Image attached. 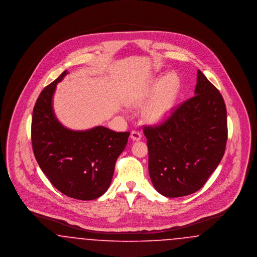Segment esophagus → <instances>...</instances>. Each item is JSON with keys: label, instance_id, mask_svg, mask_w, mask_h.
<instances>
[{"label": "esophagus", "instance_id": "34e87169", "mask_svg": "<svg viewBox=\"0 0 257 257\" xmlns=\"http://www.w3.org/2000/svg\"><path fill=\"white\" fill-rule=\"evenodd\" d=\"M132 141H140L142 139V134L139 131H132L130 135Z\"/></svg>", "mask_w": 257, "mask_h": 257}]
</instances>
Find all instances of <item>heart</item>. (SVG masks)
I'll list each match as a JSON object with an SVG mask.
<instances>
[{
  "mask_svg": "<svg viewBox=\"0 0 257 257\" xmlns=\"http://www.w3.org/2000/svg\"><path fill=\"white\" fill-rule=\"evenodd\" d=\"M180 90V79L177 74H167L156 78L140 97L133 101L134 106H141L158 96L144 111V118L151 124L159 123L170 116Z\"/></svg>",
  "mask_w": 257,
  "mask_h": 257,
  "instance_id": "b5f03b06",
  "label": "heart"
}]
</instances>
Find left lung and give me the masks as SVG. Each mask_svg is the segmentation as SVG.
I'll return each mask as SVG.
<instances>
[{
  "label": "left lung",
  "mask_w": 257,
  "mask_h": 257,
  "mask_svg": "<svg viewBox=\"0 0 257 257\" xmlns=\"http://www.w3.org/2000/svg\"><path fill=\"white\" fill-rule=\"evenodd\" d=\"M148 171L161 195L196 193L219 166L227 141L226 108L220 91L197 70L195 96L157 126H145Z\"/></svg>",
  "instance_id": "obj_1"
}]
</instances>
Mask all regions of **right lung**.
<instances>
[{"label":"right lung","mask_w":257,"mask_h":257,"mask_svg":"<svg viewBox=\"0 0 257 257\" xmlns=\"http://www.w3.org/2000/svg\"><path fill=\"white\" fill-rule=\"evenodd\" d=\"M66 70L40 93L32 119V145L41 171L65 196L92 200L110 187L116 159L126 147L129 132L104 126L86 131L65 128L56 117L52 100Z\"/></svg>","instance_id":"1"}]
</instances>
